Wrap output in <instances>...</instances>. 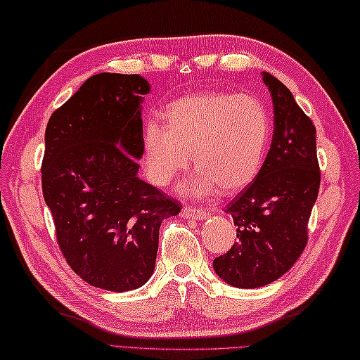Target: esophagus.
I'll return each mask as SVG.
<instances>
[{"label": "esophagus", "instance_id": "esophagus-1", "mask_svg": "<svg viewBox=\"0 0 360 360\" xmlns=\"http://www.w3.org/2000/svg\"><path fill=\"white\" fill-rule=\"evenodd\" d=\"M181 215H184L186 219H199V221H204L209 213L202 209H198V207H185Z\"/></svg>", "mask_w": 360, "mask_h": 360}]
</instances>
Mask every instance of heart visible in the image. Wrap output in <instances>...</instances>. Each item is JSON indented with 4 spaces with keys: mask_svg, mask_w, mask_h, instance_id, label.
<instances>
[{
    "mask_svg": "<svg viewBox=\"0 0 360 360\" xmlns=\"http://www.w3.org/2000/svg\"><path fill=\"white\" fill-rule=\"evenodd\" d=\"M166 126H143L142 156L148 180L167 186L190 161L198 174L185 186L188 196L218 188L236 194L253 184L262 167L270 137V117L250 94L202 91L174 101L164 113Z\"/></svg>",
    "mask_w": 360,
    "mask_h": 360,
    "instance_id": "1",
    "label": "heart"
}]
</instances>
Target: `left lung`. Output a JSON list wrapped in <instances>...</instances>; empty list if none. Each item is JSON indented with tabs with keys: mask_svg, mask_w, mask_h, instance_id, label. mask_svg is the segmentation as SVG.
<instances>
[{
	"mask_svg": "<svg viewBox=\"0 0 360 360\" xmlns=\"http://www.w3.org/2000/svg\"><path fill=\"white\" fill-rule=\"evenodd\" d=\"M261 75L274 103L272 145L253 184L226 209L237 242L213 261L219 278L242 289L270 285L299 259L321 184L316 128L278 79Z\"/></svg>",
	"mask_w": 360,
	"mask_h": 360,
	"instance_id": "8db88e82",
	"label": "left lung"
}]
</instances>
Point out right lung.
I'll list each match as a JSON object with an SVG mask.
<instances>
[{"label": "right lung", "mask_w": 360, "mask_h": 360, "mask_svg": "<svg viewBox=\"0 0 360 360\" xmlns=\"http://www.w3.org/2000/svg\"><path fill=\"white\" fill-rule=\"evenodd\" d=\"M150 90L139 74L91 75L46 129L42 193L58 245L82 280L105 291L150 280L160 226L181 209L137 175Z\"/></svg>", "instance_id": "right-lung-1"}]
</instances>
